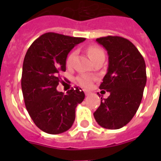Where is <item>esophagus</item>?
I'll return each mask as SVG.
<instances>
[{"instance_id": "esophagus-1", "label": "esophagus", "mask_w": 161, "mask_h": 161, "mask_svg": "<svg viewBox=\"0 0 161 161\" xmlns=\"http://www.w3.org/2000/svg\"><path fill=\"white\" fill-rule=\"evenodd\" d=\"M90 92H89V91H88V90H85V94L86 95V96H89V95H90Z\"/></svg>"}]
</instances>
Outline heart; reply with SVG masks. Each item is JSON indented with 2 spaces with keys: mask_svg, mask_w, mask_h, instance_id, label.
Listing matches in <instances>:
<instances>
[{
  "mask_svg": "<svg viewBox=\"0 0 161 161\" xmlns=\"http://www.w3.org/2000/svg\"><path fill=\"white\" fill-rule=\"evenodd\" d=\"M88 54H89V56L90 57V59L93 60L95 58L97 57L98 55L104 54V52L101 49L100 47H98L94 46V45H92V46H89L87 49ZM76 51H73V52H71L69 55H68V57L66 59V64L67 66L70 67L72 64V62H73V59L76 56ZM76 80H77L78 83L80 85L83 86V87H89L91 85H92V82L93 80V77L91 76H88V75H81V76H78L76 78Z\"/></svg>",
  "mask_w": 161,
  "mask_h": 161,
  "instance_id": "obj_1",
  "label": "heart"
}]
</instances>
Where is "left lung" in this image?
<instances>
[{
	"label": "left lung",
	"instance_id": "left-lung-1",
	"mask_svg": "<svg viewBox=\"0 0 161 161\" xmlns=\"http://www.w3.org/2000/svg\"><path fill=\"white\" fill-rule=\"evenodd\" d=\"M96 41L109 55L107 72L99 88L109 92V96L101 97L93 116L101 126L116 130L126 126L139 109L147 81L146 64L140 52L126 38L109 35Z\"/></svg>",
	"mask_w": 161,
	"mask_h": 161
}]
</instances>
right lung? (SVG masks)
Returning a JSON list of instances; mask_svg holds the SVG:
<instances>
[{
    "instance_id": "obj_1",
    "label": "right lung",
    "mask_w": 161,
    "mask_h": 161,
    "mask_svg": "<svg viewBox=\"0 0 161 161\" xmlns=\"http://www.w3.org/2000/svg\"><path fill=\"white\" fill-rule=\"evenodd\" d=\"M85 39L48 32L34 41L25 54L22 75L25 106L35 124L46 133L71 128L76 106L85 98L80 88H72L67 94L56 90L59 72L66 71L68 54Z\"/></svg>"
}]
</instances>
